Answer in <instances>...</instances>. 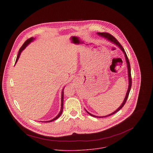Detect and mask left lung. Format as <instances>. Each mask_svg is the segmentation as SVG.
I'll return each mask as SVG.
<instances>
[{
  "label": "left lung",
  "mask_w": 153,
  "mask_h": 153,
  "mask_svg": "<svg viewBox=\"0 0 153 153\" xmlns=\"http://www.w3.org/2000/svg\"><path fill=\"white\" fill-rule=\"evenodd\" d=\"M98 35L102 36V37H103L105 38H106L107 40H108L109 41H110L111 42L114 43L115 45H116L117 46H118L119 47V48L121 49V50L123 51V53H124L125 54V59H126V63H127V68H128V81H129V85H128V91L126 92V96L125 97V99L123 102V103H122V105L120 106V107H119L117 110L112 113L111 114H109V115H107V116H94L93 114H91V113H90L89 112L87 111L86 110L85 111L88 113L90 116H93V117H99V118H101V117H108L109 116H111L114 114H115L116 113H117L118 111H119L120 109L124 106V105L125 104L126 102V100L128 97V96H129V93L130 92V90H131V85H132V79H131V67H130V63H129V60H128V58L127 57V55L125 51V50L123 49V48L122 47V46L120 44V43L117 41V40L112 35H111L110 34H109L108 33H97Z\"/></svg>",
  "instance_id": "1"
}]
</instances>
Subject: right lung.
<instances>
[{"instance_id":"1","label":"right lung","mask_w":153,"mask_h":153,"mask_svg":"<svg viewBox=\"0 0 153 153\" xmlns=\"http://www.w3.org/2000/svg\"><path fill=\"white\" fill-rule=\"evenodd\" d=\"M34 39H35V38L31 37V38L27 39V40L24 42L23 45L22 46L21 48L19 49V53H18V55H17V58H16V62H17V60H18V59H19V57H20V55L22 51L26 48V47L29 44V43H30L31 42H33V40ZM63 90H64V88H63V89L62 90V97H61V110H60L59 113L58 115H57L55 118H54L53 119H52V120H49V121H46V122L45 121V122H53V121H54V120L57 119L60 116V115L62 114V111H63V94H63Z\"/></svg>"}]
</instances>
